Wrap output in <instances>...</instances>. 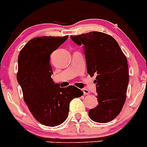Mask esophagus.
Listing matches in <instances>:
<instances>
[{
    "label": "esophagus",
    "mask_w": 147,
    "mask_h": 147,
    "mask_svg": "<svg viewBox=\"0 0 147 147\" xmlns=\"http://www.w3.org/2000/svg\"><path fill=\"white\" fill-rule=\"evenodd\" d=\"M82 90H83V94H84V95H88V94H90V91H89L88 90H87V89H86V88L82 89Z\"/></svg>",
    "instance_id": "obj_1"
}]
</instances>
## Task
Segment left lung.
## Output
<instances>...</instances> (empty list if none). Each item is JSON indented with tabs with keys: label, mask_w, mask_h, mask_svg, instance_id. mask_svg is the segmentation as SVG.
Here are the masks:
<instances>
[{
	"label": "left lung",
	"mask_w": 147,
	"mask_h": 147,
	"mask_svg": "<svg viewBox=\"0 0 147 147\" xmlns=\"http://www.w3.org/2000/svg\"><path fill=\"white\" fill-rule=\"evenodd\" d=\"M70 38L83 47L88 73L96 76L98 105L89 110V117L96 123H109L120 114L126 99L127 59L117 41L107 34L94 31Z\"/></svg>",
	"instance_id": "1"
}]
</instances>
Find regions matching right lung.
<instances>
[{
	"instance_id": "right-lung-1",
	"label": "right lung",
	"mask_w": 147,
	"mask_h": 147,
	"mask_svg": "<svg viewBox=\"0 0 147 147\" xmlns=\"http://www.w3.org/2000/svg\"><path fill=\"white\" fill-rule=\"evenodd\" d=\"M67 38V35L33 38L18 57L16 78L26 105L39 123L50 127L64 123L68 117L69 102L83 94L73 86L60 88L51 78L50 55Z\"/></svg>"
}]
</instances>
